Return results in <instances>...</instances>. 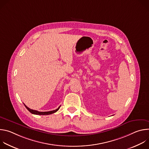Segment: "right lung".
I'll list each match as a JSON object with an SVG mask.
<instances>
[{
  "label": "right lung",
  "mask_w": 149,
  "mask_h": 149,
  "mask_svg": "<svg viewBox=\"0 0 149 149\" xmlns=\"http://www.w3.org/2000/svg\"><path fill=\"white\" fill-rule=\"evenodd\" d=\"M24 104V105L25 106V107L27 109V110H28L30 113H31L32 114H36V115H49V114H53V113L56 112V111L59 109V108H60V107H61V106H59V107L57 109H56V110H53V111H45V112H40V111H36V110H32V109L28 108L25 104Z\"/></svg>",
  "instance_id": "1"
}]
</instances>
